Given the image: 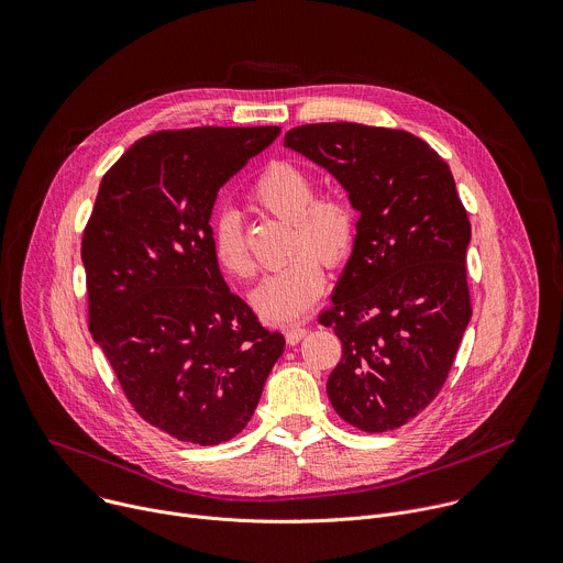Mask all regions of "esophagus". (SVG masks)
<instances>
[{
  "mask_svg": "<svg viewBox=\"0 0 563 563\" xmlns=\"http://www.w3.org/2000/svg\"><path fill=\"white\" fill-rule=\"evenodd\" d=\"M286 342L290 344V346H295V344H299L303 336H306V328L303 325H290V328H286Z\"/></svg>",
  "mask_w": 563,
  "mask_h": 563,
  "instance_id": "1",
  "label": "esophagus"
}]
</instances>
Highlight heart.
Segmentation results:
<instances>
[{
  "instance_id": "1",
  "label": "heart",
  "mask_w": 563,
  "mask_h": 563,
  "mask_svg": "<svg viewBox=\"0 0 563 563\" xmlns=\"http://www.w3.org/2000/svg\"><path fill=\"white\" fill-rule=\"evenodd\" d=\"M251 201L266 214L288 221L286 255L282 268L262 279L253 290L255 310L268 321H292L310 310L323 292L325 271L344 264L357 242V210L344 192L317 195L310 173L290 162L268 164L251 186ZM212 253L233 277L255 275L242 217L223 210L212 223Z\"/></svg>"
}]
</instances>
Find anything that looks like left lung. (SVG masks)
Here are the masks:
<instances>
[{
  "label": "left lung",
  "mask_w": 563,
  "mask_h": 563,
  "mask_svg": "<svg viewBox=\"0 0 563 563\" xmlns=\"http://www.w3.org/2000/svg\"><path fill=\"white\" fill-rule=\"evenodd\" d=\"M284 144L323 166L360 212L353 255L319 323L342 340L332 408L364 432L417 417L441 390L471 321V221L448 164L419 137L306 124Z\"/></svg>",
  "instance_id": "8db88e82"
}]
</instances>
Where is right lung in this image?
I'll use <instances>...</instances> for the list:
<instances>
[{"label":"right lung","instance_id":"obj_1","mask_svg":"<svg viewBox=\"0 0 563 563\" xmlns=\"http://www.w3.org/2000/svg\"><path fill=\"white\" fill-rule=\"evenodd\" d=\"M279 133L142 137L103 175L84 229L92 340L135 412L179 441L242 432L286 346L223 282L210 229L217 190Z\"/></svg>","mask_w":563,"mask_h":563}]
</instances>
